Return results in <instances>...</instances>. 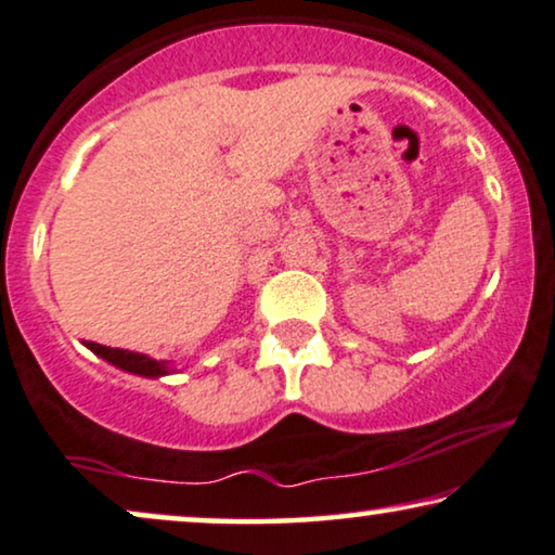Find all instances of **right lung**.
<instances>
[{
    "instance_id": "add662e5",
    "label": "right lung",
    "mask_w": 555,
    "mask_h": 555,
    "mask_svg": "<svg viewBox=\"0 0 555 555\" xmlns=\"http://www.w3.org/2000/svg\"><path fill=\"white\" fill-rule=\"evenodd\" d=\"M83 345L91 352L99 354V358L106 360V363L121 367V371H127V373L144 375V378H162V375L172 373V367H169L167 360H154V358H150V354L118 350V347H106L99 343H83Z\"/></svg>"
}]
</instances>
